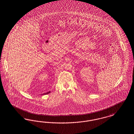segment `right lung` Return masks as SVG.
<instances>
[{
  "label": "right lung",
  "mask_w": 134,
  "mask_h": 134,
  "mask_svg": "<svg viewBox=\"0 0 134 134\" xmlns=\"http://www.w3.org/2000/svg\"><path fill=\"white\" fill-rule=\"evenodd\" d=\"M49 93H50V91H49V92H47V93H44V94H43V95H46V94H49Z\"/></svg>",
  "instance_id": "right-lung-1"
}]
</instances>
